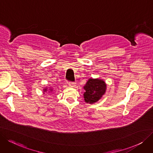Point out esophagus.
<instances>
[{
  "instance_id": "obj_1",
  "label": "esophagus",
  "mask_w": 153,
  "mask_h": 153,
  "mask_svg": "<svg viewBox=\"0 0 153 153\" xmlns=\"http://www.w3.org/2000/svg\"><path fill=\"white\" fill-rule=\"evenodd\" d=\"M68 85L70 87H74L75 85H76V83H75V82H68Z\"/></svg>"
}]
</instances>
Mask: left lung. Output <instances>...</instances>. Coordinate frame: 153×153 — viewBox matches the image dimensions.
<instances>
[{"label":"left lung","mask_w":153,"mask_h":153,"mask_svg":"<svg viewBox=\"0 0 153 153\" xmlns=\"http://www.w3.org/2000/svg\"><path fill=\"white\" fill-rule=\"evenodd\" d=\"M107 85L101 79L90 78L83 87L84 100L88 103H94L99 101L105 94Z\"/></svg>","instance_id":"left-lung-1"}]
</instances>
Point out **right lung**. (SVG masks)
Returning <instances> with one entry per match:
<instances>
[{
  "label": "right lung",
  "mask_w": 153,
  "mask_h": 153,
  "mask_svg": "<svg viewBox=\"0 0 153 153\" xmlns=\"http://www.w3.org/2000/svg\"><path fill=\"white\" fill-rule=\"evenodd\" d=\"M49 90H50V91H51L53 90V89H51V88H50ZM47 90H48V88H45L43 90V91H44V92H45V91H47Z\"/></svg>",
  "instance_id": "add662e5"
}]
</instances>
